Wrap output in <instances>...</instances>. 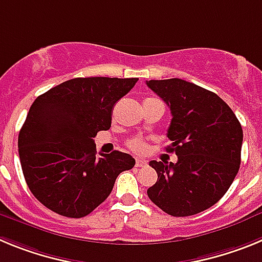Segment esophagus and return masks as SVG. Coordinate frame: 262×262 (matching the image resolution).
<instances>
[{
    "label": "esophagus",
    "instance_id": "esophagus-1",
    "mask_svg": "<svg viewBox=\"0 0 262 262\" xmlns=\"http://www.w3.org/2000/svg\"><path fill=\"white\" fill-rule=\"evenodd\" d=\"M135 165L138 166V168H144V166H147V161H145V160H142V159H136Z\"/></svg>",
    "mask_w": 262,
    "mask_h": 262
}]
</instances>
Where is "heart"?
<instances>
[{
  "mask_svg": "<svg viewBox=\"0 0 262 262\" xmlns=\"http://www.w3.org/2000/svg\"><path fill=\"white\" fill-rule=\"evenodd\" d=\"M128 147L131 148L134 152H136V154H143V152L147 149V143H145L144 140H142V139L134 138L131 139V140H128Z\"/></svg>",
  "mask_w": 262,
  "mask_h": 262,
  "instance_id": "obj_1",
  "label": "heart"
}]
</instances>
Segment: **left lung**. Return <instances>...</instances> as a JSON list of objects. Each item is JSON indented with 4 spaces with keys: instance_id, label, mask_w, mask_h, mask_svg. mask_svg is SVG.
I'll return each mask as SVG.
<instances>
[{
    "instance_id": "left-lung-1",
    "label": "left lung",
    "mask_w": 262,
    "mask_h": 262,
    "mask_svg": "<svg viewBox=\"0 0 262 262\" xmlns=\"http://www.w3.org/2000/svg\"><path fill=\"white\" fill-rule=\"evenodd\" d=\"M172 113L168 152L177 163L152 160L157 181L149 200L172 216H190L211 207L230 189L240 168L243 128L223 99L181 78L147 81Z\"/></svg>"
}]
</instances>
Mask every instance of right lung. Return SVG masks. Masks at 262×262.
<instances>
[{
  "mask_svg": "<svg viewBox=\"0 0 262 262\" xmlns=\"http://www.w3.org/2000/svg\"><path fill=\"white\" fill-rule=\"evenodd\" d=\"M138 78L78 77L34 101L18 136L22 172L36 200L68 217L89 215L110 195L131 155L97 156L93 138L111 126L115 103Z\"/></svg>",
  "mask_w": 262,
  "mask_h": 262,
  "instance_id": "right-lung-1",
  "label": "right lung"
}]
</instances>
